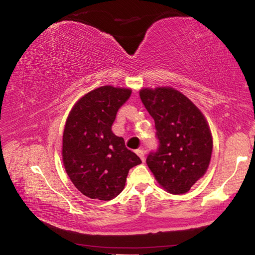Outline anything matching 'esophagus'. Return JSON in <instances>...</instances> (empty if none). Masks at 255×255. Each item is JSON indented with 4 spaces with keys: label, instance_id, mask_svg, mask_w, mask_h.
I'll return each instance as SVG.
<instances>
[{
    "label": "esophagus",
    "instance_id": "1",
    "mask_svg": "<svg viewBox=\"0 0 255 255\" xmlns=\"http://www.w3.org/2000/svg\"><path fill=\"white\" fill-rule=\"evenodd\" d=\"M136 154L139 156V158L142 160V161H145V150H142V149H137L136 150Z\"/></svg>",
    "mask_w": 255,
    "mask_h": 255
}]
</instances>
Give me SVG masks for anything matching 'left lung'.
Returning a JSON list of instances; mask_svg holds the SVG:
<instances>
[{"label":"left lung","mask_w":255,"mask_h":255,"mask_svg":"<svg viewBox=\"0 0 255 255\" xmlns=\"http://www.w3.org/2000/svg\"><path fill=\"white\" fill-rule=\"evenodd\" d=\"M143 106L155 120L158 148L146 163L170 194H185L204 176L213 139L204 116L182 92L170 87L141 89Z\"/></svg>","instance_id":"8db88e82"}]
</instances>
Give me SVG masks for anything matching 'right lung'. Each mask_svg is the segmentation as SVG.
<instances>
[{"instance_id": "1", "label": "right lung", "mask_w": 255, "mask_h": 255, "mask_svg": "<svg viewBox=\"0 0 255 255\" xmlns=\"http://www.w3.org/2000/svg\"><path fill=\"white\" fill-rule=\"evenodd\" d=\"M126 88L104 86L77 101L68 116L62 159L73 185L92 200L110 201L125 187L129 169L141 160L116 136L112 126L130 97Z\"/></svg>"}]
</instances>
